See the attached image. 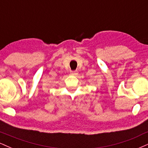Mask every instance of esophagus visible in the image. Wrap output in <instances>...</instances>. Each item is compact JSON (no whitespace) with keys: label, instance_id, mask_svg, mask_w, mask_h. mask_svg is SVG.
<instances>
[{"label":"esophagus","instance_id":"34e87169","mask_svg":"<svg viewBox=\"0 0 148 148\" xmlns=\"http://www.w3.org/2000/svg\"><path fill=\"white\" fill-rule=\"evenodd\" d=\"M77 74H78L77 71H72V72H71V74H72V75H76Z\"/></svg>","mask_w":148,"mask_h":148}]
</instances>
